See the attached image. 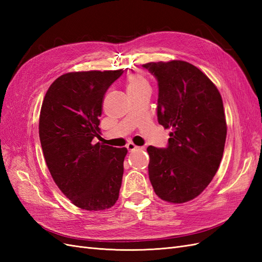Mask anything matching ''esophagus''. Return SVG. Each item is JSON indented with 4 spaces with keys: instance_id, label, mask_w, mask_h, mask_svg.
I'll return each instance as SVG.
<instances>
[{
    "instance_id": "34e87169",
    "label": "esophagus",
    "mask_w": 262,
    "mask_h": 262,
    "mask_svg": "<svg viewBox=\"0 0 262 262\" xmlns=\"http://www.w3.org/2000/svg\"><path fill=\"white\" fill-rule=\"evenodd\" d=\"M126 148H128V150L129 152H132V150H136V149H144V147H140V146H137L136 144H133V143H128L126 144Z\"/></svg>"
}]
</instances>
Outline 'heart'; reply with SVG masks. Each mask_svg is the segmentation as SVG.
Instances as JSON below:
<instances>
[{
	"mask_svg": "<svg viewBox=\"0 0 262 262\" xmlns=\"http://www.w3.org/2000/svg\"><path fill=\"white\" fill-rule=\"evenodd\" d=\"M126 90L128 93H136L142 90H149V85L146 78L141 74H132L128 78L126 83Z\"/></svg>",
	"mask_w": 262,
	"mask_h": 262,
	"instance_id": "b5f03b06",
	"label": "heart"
}]
</instances>
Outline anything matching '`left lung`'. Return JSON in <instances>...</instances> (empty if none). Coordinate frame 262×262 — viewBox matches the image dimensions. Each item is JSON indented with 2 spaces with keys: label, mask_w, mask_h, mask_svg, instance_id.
I'll use <instances>...</instances> for the list:
<instances>
[{
  "label": "left lung",
  "mask_w": 262,
  "mask_h": 262,
  "mask_svg": "<svg viewBox=\"0 0 262 262\" xmlns=\"http://www.w3.org/2000/svg\"><path fill=\"white\" fill-rule=\"evenodd\" d=\"M142 67L158 83V123L172 130L167 147H147L148 177L162 200L184 203L199 195L219 169L227 132L223 100L210 78L186 61Z\"/></svg>",
  "instance_id": "obj_1"
}]
</instances>
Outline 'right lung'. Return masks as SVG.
Wrapping results in <instances>:
<instances>
[{
	"label": "right lung",
	"mask_w": 262,
	"mask_h": 262,
	"mask_svg": "<svg viewBox=\"0 0 262 262\" xmlns=\"http://www.w3.org/2000/svg\"><path fill=\"white\" fill-rule=\"evenodd\" d=\"M123 73L117 71L71 72L47 91L39 118L45 160L59 189L87 211L112 208L120 191L125 147L94 144L99 138L102 99Z\"/></svg>",
	"instance_id": "obj_1"
}]
</instances>
